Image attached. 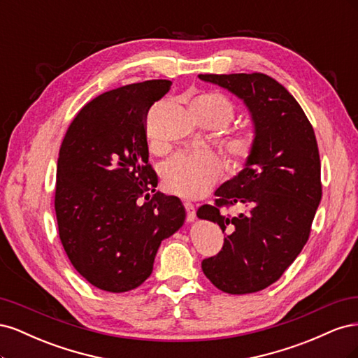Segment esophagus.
<instances>
[{
  "instance_id": "obj_1",
  "label": "esophagus",
  "mask_w": 358,
  "mask_h": 358,
  "mask_svg": "<svg viewBox=\"0 0 358 358\" xmlns=\"http://www.w3.org/2000/svg\"><path fill=\"white\" fill-rule=\"evenodd\" d=\"M183 206H185V210H187V220L188 222H194L196 221V206H194L192 203L187 201L183 203Z\"/></svg>"
}]
</instances>
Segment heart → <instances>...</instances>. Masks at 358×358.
<instances>
[{"label":"heart","instance_id":"1","mask_svg":"<svg viewBox=\"0 0 358 358\" xmlns=\"http://www.w3.org/2000/svg\"><path fill=\"white\" fill-rule=\"evenodd\" d=\"M192 103L210 110L220 122L225 125L233 116L231 103L216 92H206L194 99ZM254 134L239 131L227 138L225 149L234 162H242L254 149ZM222 161L212 150H194L173 157L164 166L166 187L185 199L203 197L222 176Z\"/></svg>","mask_w":358,"mask_h":358}]
</instances>
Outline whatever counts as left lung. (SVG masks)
<instances>
[{
    "mask_svg": "<svg viewBox=\"0 0 358 358\" xmlns=\"http://www.w3.org/2000/svg\"><path fill=\"white\" fill-rule=\"evenodd\" d=\"M242 100L251 116L254 149L236 176L215 191V204L197 210L221 227L222 251L203 259L210 282L229 294L272 285L306 245L321 201V164L315 133L300 104L263 73L199 74ZM247 212L229 218L227 203Z\"/></svg>",
    "mask_w": 358,
    "mask_h": 358,
    "instance_id": "left-lung-1",
    "label": "left lung"
}]
</instances>
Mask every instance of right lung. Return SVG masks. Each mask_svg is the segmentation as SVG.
Returning <instances> with one entry per match:
<instances>
[{"mask_svg": "<svg viewBox=\"0 0 358 358\" xmlns=\"http://www.w3.org/2000/svg\"><path fill=\"white\" fill-rule=\"evenodd\" d=\"M170 80L121 86L86 104L59 148L55 210L73 267L94 287L125 292L152 273L161 242L185 222L175 196L155 191L148 110Z\"/></svg>", "mask_w": 358, "mask_h": 358, "instance_id": "add662e5", "label": "right lung"}]
</instances>
